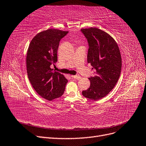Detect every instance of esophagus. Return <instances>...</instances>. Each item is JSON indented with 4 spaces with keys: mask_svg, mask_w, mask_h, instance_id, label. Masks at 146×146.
<instances>
[{
    "mask_svg": "<svg viewBox=\"0 0 146 146\" xmlns=\"http://www.w3.org/2000/svg\"><path fill=\"white\" fill-rule=\"evenodd\" d=\"M71 77L74 79H77V80H79V79L81 78V77L80 76H77V75H76V76H71Z\"/></svg>",
    "mask_w": 146,
    "mask_h": 146,
    "instance_id": "34e87169",
    "label": "esophagus"
}]
</instances>
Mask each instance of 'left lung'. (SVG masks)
<instances>
[{
    "label": "left lung",
    "instance_id": "obj_1",
    "mask_svg": "<svg viewBox=\"0 0 146 146\" xmlns=\"http://www.w3.org/2000/svg\"><path fill=\"white\" fill-rule=\"evenodd\" d=\"M89 44L88 63L92 66L94 76L88 78L90 86L82 91L85 98L99 100L115 86L120 77L122 59L117 42L104 31L96 27L82 29Z\"/></svg>",
    "mask_w": 146,
    "mask_h": 146
}]
</instances>
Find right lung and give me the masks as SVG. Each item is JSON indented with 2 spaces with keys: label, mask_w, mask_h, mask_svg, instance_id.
<instances>
[{
  "label": "right lung",
  "mask_w": 146,
  "mask_h": 146,
  "mask_svg": "<svg viewBox=\"0 0 146 146\" xmlns=\"http://www.w3.org/2000/svg\"><path fill=\"white\" fill-rule=\"evenodd\" d=\"M68 31L50 29L38 33L31 41L26 64L29 79L42 98L52 100L62 96L68 80L54 71L51 65L57 62V50L61 39Z\"/></svg>",
  "instance_id": "obj_1"
}]
</instances>
